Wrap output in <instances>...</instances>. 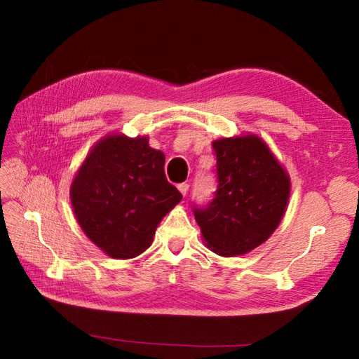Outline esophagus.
I'll return each mask as SVG.
<instances>
[{"mask_svg":"<svg viewBox=\"0 0 359 359\" xmlns=\"http://www.w3.org/2000/svg\"><path fill=\"white\" fill-rule=\"evenodd\" d=\"M188 188H189V185L187 184V182H184V184H179V185H177V189H179V191H180L182 194H184V196L188 193Z\"/></svg>","mask_w":359,"mask_h":359,"instance_id":"34e87169","label":"esophagus"}]
</instances>
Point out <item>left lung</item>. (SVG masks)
<instances>
[{"mask_svg": "<svg viewBox=\"0 0 359 359\" xmlns=\"http://www.w3.org/2000/svg\"><path fill=\"white\" fill-rule=\"evenodd\" d=\"M217 191L207 208H194L202 239L215 253L233 257L262 245L285 215L292 182L261 137L212 142Z\"/></svg>", "mask_w": 359, "mask_h": 359, "instance_id": "8db88e82", "label": "left lung"}]
</instances>
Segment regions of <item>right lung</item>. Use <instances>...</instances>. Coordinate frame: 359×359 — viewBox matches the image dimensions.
I'll return each mask as SVG.
<instances>
[{"label":"right lung","instance_id":"right-lung-1","mask_svg":"<svg viewBox=\"0 0 359 359\" xmlns=\"http://www.w3.org/2000/svg\"><path fill=\"white\" fill-rule=\"evenodd\" d=\"M148 140L120 133L104 135L71 184L80 228L112 259H131L149 248L160 220L182 201L165 177V154Z\"/></svg>","mask_w":359,"mask_h":359}]
</instances>
